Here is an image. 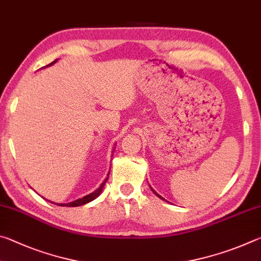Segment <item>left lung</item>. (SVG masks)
Here are the masks:
<instances>
[{"instance_id": "obj_1", "label": "left lung", "mask_w": 261, "mask_h": 261, "mask_svg": "<svg viewBox=\"0 0 261 261\" xmlns=\"http://www.w3.org/2000/svg\"><path fill=\"white\" fill-rule=\"evenodd\" d=\"M151 190H152V191H153V192H154V193H155V194H156V196H158V197H159V198H161V199H163V198H162V197H161V196H160V194H158V193H156V192H155V191H154V190H153V189H152V188H151ZM163 200H165V199H163Z\"/></svg>"}]
</instances>
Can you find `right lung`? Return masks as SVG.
<instances>
[{"label": "right lung", "instance_id": "add662e5", "mask_svg": "<svg viewBox=\"0 0 261 261\" xmlns=\"http://www.w3.org/2000/svg\"><path fill=\"white\" fill-rule=\"evenodd\" d=\"M56 62H57V60H55L54 62H51L50 64L46 65V67H50V65L56 63ZM109 173H110V171H109ZM109 173H108V175H107V177L105 178L103 182L101 183L100 187H99L98 189H96L95 191H93V192L90 193V194H86L85 197L79 198V199H77V200H73V201H71V202H68V204H56V205H59V206H65V207H77V206L85 205V204H87V202L94 200L95 198H98V197L100 196V193L103 191V187H105V184H106V182H107V179H108V177H109ZM50 202H53V201H50ZM53 204H55V202H53Z\"/></svg>", "mask_w": 261, "mask_h": 261}]
</instances>
